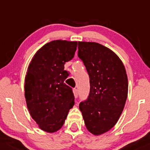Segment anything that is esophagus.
<instances>
[{
  "label": "esophagus",
  "instance_id": "1",
  "mask_svg": "<svg viewBox=\"0 0 150 150\" xmlns=\"http://www.w3.org/2000/svg\"><path fill=\"white\" fill-rule=\"evenodd\" d=\"M73 93H74V95H75V97L77 98L78 96V91L77 88H73Z\"/></svg>",
  "mask_w": 150,
  "mask_h": 150
}]
</instances>
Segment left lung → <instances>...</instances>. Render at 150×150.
Here are the masks:
<instances>
[{
    "label": "left lung",
    "mask_w": 150,
    "mask_h": 150,
    "mask_svg": "<svg viewBox=\"0 0 150 150\" xmlns=\"http://www.w3.org/2000/svg\"><path fill=\"white\" fill-rule=\"evenodd\" d=\"M78 56L90 80L87 99L79 104L87 129L99 135L118 120L128 96V78L119 57L107 47L94 42H78Z\"/></svg>",
    "instance_id": "left-lung-1"
}]
</instances>
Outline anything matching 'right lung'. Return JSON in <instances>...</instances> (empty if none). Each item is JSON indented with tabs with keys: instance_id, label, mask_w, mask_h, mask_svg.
Instances as JSON below:
<instances>
[{
	"instance_id": "add662e5",
	"label": "right lung",
	"mask_w": 150,
	"mask_h": 150,
	"mask_svg": "<svg viewBox=\"0 0 150 150\" xmlns=\"http://www.w3.org/2000/svg\"><path fill=\"white\" fill-rule=\"evenodd\" d=\"M77 41L53 40L35 54L25 81L27 106L40 129L49 133L62 128L75 104L72 88L64 83V64L72 59Z\"/></svg>"
}]
</instances>
